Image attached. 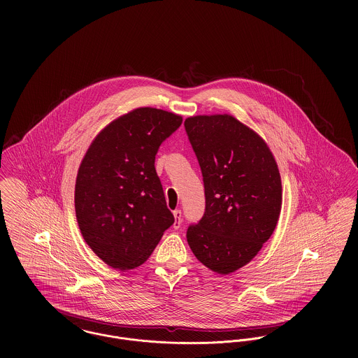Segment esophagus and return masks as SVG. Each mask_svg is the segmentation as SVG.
Returning a JSON list of instances; mask_svg holds the SVG:
<instances>
[{
  "label": "esophagus",
  "mask_w": 358,
  "mask_h": 358,
  "mask_svg": "<svg viewBox=\"0 0 358 358\" xmlns=\"http://www.w3.org/2000/svg\"><path fill=\"white\" fill-rule=\"evenodd\" d=\"M173 216H175V223H173V229H179L182 224V210L180 209H175L173 210Z\"/></svg>",
  "instance_id": "1"
}]
</instances>
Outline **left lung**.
Wrapping results in <instances>:
<instances>
[{
    "label": "left lung",
    "instance_id": "1",
    "mask_svg": "<svg viewBox=\"0 0 358 358\" xmlns=\"http://www.w3.org/2000/svg\"><path fill=\"white\" fill-rule=\"evenodd\" d=\"M204 182L205 212L187 229L196 257L219 274L251 262L273 234L282 193L275 159L264 141L231 115L185 121Z\"/></svg>",
    "mask_w": 358,
    "mask_h": 358
}]
</instances>
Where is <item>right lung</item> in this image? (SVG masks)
<instances>
[{
  "instance_id": "right-lung-1",
  "label": "right lung",
  "mask_w": 358,
  "mask_h": 358,
  "mask_svg": "<svg viewBox=\"0 0 358 358\" xmlns=\"http://www.w3.org/2000/svg\"><path fill=\"white\" fill-rule=\"evenodd\" d=\"M180 124L173 113L136 108L108 124L80 165L77 222L85 243L114 268L145 263L175 222L154 162Z\"/></svg>"
}]
</instances>
